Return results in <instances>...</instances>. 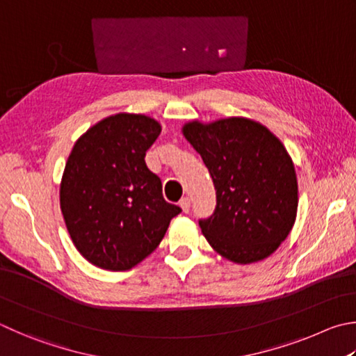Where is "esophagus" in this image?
I'll use <instances>...</instances> for the list:
<instances>
[{
  "label": "esophagus",
  "instance_id": "34e87169",
  "mask_svg": "<svg viewBox=\"0 0 356 356\" xmlns=\"http://www.w3.org/2000/svg\"><path fill=\"white\" fill-rule=\"evenodd\" d=\"M180 207H182V210H184L185 213H188V211H190V207H191L190 197H184L182 200H180Z\"/></svg>",
  "mask_w": 356,
  "mask_h": 356
}]
</instances>
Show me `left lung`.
<instances>
[{
  "mask_svg": "<svg viewBox=\"0 0 356 356\" xmlns=\"http://www.w3.org/2000/svg\"><path fill=\"white\" fill-rule=\"evenodd\" d=\"M182 132L200 154L216 190L213 215L199 219L219 255L240 264L279 249L297 215V177L285 146L260 122L191 121Z\"/></svg>",
  "mask_w": 356,
  "mask_h": 356,
  "instance_id": "8db88e82",
  "label": "left lung"
}]
</instances>
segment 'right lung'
Returning a JSON list of instances; mask_svg holds the SVG:
<instances>
[{"mask_svg": "<svg viewBox=\"0 0 356 356\" xmlns=\"http://www.w3.org/2000/svg\"><path fill=\"white\" fill-rule=\"evenodd\" d=\"M160 132L149 116L116 113L96 122L73 146L60 209L76 249L95 266H137L182 211L163 199L161 180L145 161Z\"/></svg>", "mask_w": 356, "mask_h": 356, "instance_id": "obj_1", "label": "right lung"}]
</instances>
